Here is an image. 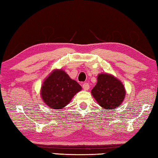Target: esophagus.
I'll return each instance as SVG.
<instances>
[{"mask_svg":"<svg viewBox=\"0 0 158 158\" xmlns=\"http://www.w3.org/2000/svg\"><path fill=\"white\" fill-rule=\"evenodd\" d=\"M82 87H83L84 90L85 91H88L89 89V84L88 83H84L83 85H82Z\"/></svg>","mask_w":158,"mask_h":158,"instance_id":"esophagus-1","label":"esophagus"}]
</instances>
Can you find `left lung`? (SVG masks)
<instances>
[{"mask_svg":"<svg viewBox=\"0 0 158 158\" xmlns=\"http://www.w3.org/2000/svg\"><path fill=\"white\" fill-rule=\"evenodd\" d=\"M92 94L97 103L106 110H114L125 98L126 91L120 80L113 75L101 73L97 82L92 89Z\"/></svg>","mask_w":158,"mask_h":158,"instance_id":"8db88e82","label":"left lung"}]
</instances>
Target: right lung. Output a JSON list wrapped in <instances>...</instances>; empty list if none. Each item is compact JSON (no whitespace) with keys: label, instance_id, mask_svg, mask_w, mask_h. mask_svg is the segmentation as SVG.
<instances>
[{"label":"right lung","instance_id":"right-lung-1","mask_svg":"<svg viewBox=\"0 0 158 158\" xmlns=\"http://www.w3.org/2000/svg\"><path fill=\"white\" fill-rule=\"evenodd\" d=\"M81 86L72 79L63 69H54L44 79L41 88V97L51 109L61 110L72 100Z\"/></svg>","mask_w":158,"mask_h":158}]
</instances>
